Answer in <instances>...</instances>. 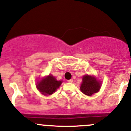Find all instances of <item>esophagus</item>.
Listing matches in <instances>:
<instances>
[{
	"instance_id": "esophagus-1",
	"label": "esophagus",
	"mask_w": 131,
	"mask_h": 131,
	"mask_svg": "<svg viewBox=\"0 0 131 131\" xmlns=\"http://www.w3.org/2000/svg\"><path fill=\"white\" fill-rule=\"evenodd\" d=\"M73 79H70V80H68V82H69V83H72L73 82Z\"/></svg>"
}]
</instances>
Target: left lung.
<instances>
[{
    "label": "left lung",
    "mask_w": 131,
    "mask_h": 131,
    "mask_svg": "<svg viewBox=\"0 0 131 131\" xmlns=\"http://www.w3.org/2000/svg\"><path fill=\"white\" fill-rule=\"evenodd\" d=\"M101 82L98 81L92 75H85L82 78V83L80 85V91L87 96H92L100 91Z\"/></svg>",
    "instance_id": "8db88e82"
}]
</instances>
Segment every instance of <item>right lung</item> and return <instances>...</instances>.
<instances>
[{"instance_id": "add662e5", "label": "right lung", "mask_w": 131, "mask_h": 131, "mask_svg": "<svg viewBox=\"0 0 131 131\" xmlns=\"http://www.w3.org/2000/svg\"><path fill=\"white\" fill-rule=\"evenodd\" d=\"M62 81L57 80L54 77L49 74L37 82V88L42 94L51 95L55 92L61 84Z\"/></svg>"}]
</instances>
